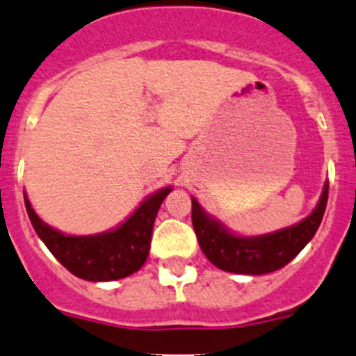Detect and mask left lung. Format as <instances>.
<instances>
[{"label":"left lung","instance_id":"obj_1","mask_svg":"<svg viewBox=\"0 0 356 356\" xmlns=\"http://www.w3.org/2000/svg\"><path fill=\"white\" fill-rule=\"evenodd\" d=\"M329 198V182L325 184L318 205L302 222L277 233L255 238H241L227 233L219 222L210 219L198 202L193 200L191 219L200 248L219 270L240 275H266L284 268L309 240L315 236Z\"/></svg>","mask_w":356,"mask_h":356}]
</instances>
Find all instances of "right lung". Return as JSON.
I'll return each instance as SVG.
<instances>
[{
    "label": "right lung",
    "instance_id": "add662e5",
    "mask_svg": "<svg viewBox=\"0 0 356 356\" xmlns=\"http://www.w3.org/2000/svg\"><path fill=\"white\" fill-rule=\"evenodd\" d=\"M170 188L149 196L125 222L115 231L95 236H65L43 222L24 196L34 231L65 270L90 282L125 278L143 268L149 254L151 233L161 202Z\"/></svg>",
    "mask_w": 356,
    "mask_h": 356
}]
</instances>
